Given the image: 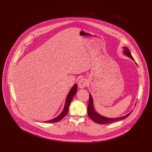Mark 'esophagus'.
<instances>
[{"label": "esophagus", "mask_w": 152, "mask_h": 152, "mask_svg": "<svg viewBox=\"0 0 152 152\" xmlns=\"http://www.w3.org/2000/svg\"><path fill=\"white\" fill-rule=\"evenodd\" d=\"M87 85H88V82L84 78H81L79 79V81L78 82V87L79 88L83 89L84 87H86Z\"/></svg>", "instance_id": "34e87169"}]
</instances>
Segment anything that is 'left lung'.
I'll return each instance as SVG.
<instances>
[{
	"label": "left lung",
	"instance_id": "8db88e82",
	"mask_svg": "<svg viewBox=\"0 0 152 152\" xmlns=\"http://www.w3.org/2000/svg\"><path fill=\"white\" fill-rule=\"evenodd\" d=\"M124 49V54L126 55L127 57L131 58L132 60L135 61L132 57L131 53L129 51V50L127 49L126 47H123ZM135 64L137 65V63H135ZM132 110L131 112L128 114H127L126 115L121 117H118V118H107L105 116H103L99 114L95 110L94 108V100L92 99V97L91 94H89V105H88V108H87V114H88L89 118L92 119V121L95 122L96 123L100 124H109L111 123H114L119 120H122V119H125L126 118L128 117L129 115L132 112Z\"/></svg>",
	"mask_w": 152,
	"mask_h": 152
}]
</instances>
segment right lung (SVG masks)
<instances>
[{
  "instance_id": "1",
  "label": "right lung",
  "mask_w": 152,
  "mask_h": 152,
  "mask_svg": "<svg viewBox=\"0 0 152 152\" xmlns=\"http://www.w3.org/2000/svg\"><path fill=\"white\" fill-rule=\"evenodd\" d=\"M77 84H75L73 87L71 89V90L69 91L67 97H66V100H65V107H64V108L62 111V112L57 116L56 117L52 119H50V120H49V121H44L45 123H56V122H58L59 121H60L61 119H62L64 117H65L68 112V110H69V105L70 103L71 102V100L72 99H73V98L74 97L75 95L76 94V92H77Z\"/></svg>"
}]
</instances>
